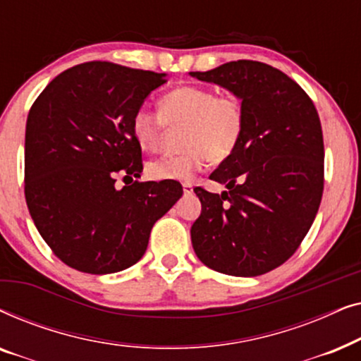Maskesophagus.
Segmentation results:
<instances>
[{
  "instance_id": "esophagus-1",
  "label": "esophagus",
  "mask_w": 361,
  "mask_h": 361,
  "mask_svg": "<svg viewBox=\"0 0 361 361\" xmlns=\"http://www.w3.org/2000/svg\"><path fill=\"white\" fill-rule=\"evenodd\" d=\"M182 190H184L185 195H190L194 189H192V184H182Z\"/></svg>"
}]
</instances>
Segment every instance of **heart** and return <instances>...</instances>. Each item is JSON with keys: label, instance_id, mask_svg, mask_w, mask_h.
<instances>
[{"label": "heart", "instance_id": "obj_1", "mask_svg": "<svg viewBox=\"0 0 361 361\" xmlns=\"http://www.w3.org/2000/svg\"><path fill=\"white\" fill-rule=\"evenodd\" d=\"M184 125L185 151L151 161L146 167L151 179L190 182L210 159H228L245 133L243 105L236 97L219 95L209 87H177L161 98L159 113L147 106L137 108L131 118V133L140 147L154 151L166 126Z\"/></svg>", "mask_w": 361, "mask_h": 361}]
</instances>
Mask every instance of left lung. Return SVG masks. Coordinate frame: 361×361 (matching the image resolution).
<instances>
[{
	"label": "left lung",
	"instance_id": "1",
	"mask_svg": "<svg viewBox=\"0 0 361 361\" xmlns=\"http://www.w3.org/2000/svg\"><path fill=\"white\" fill-rule=\"evenodd\" d=\"M190 77L241 100L245 133L210 174L228 190L195 187L194 251L210 269L253 278L288 261L307 235L324 190V137L314 103L284 72L256 61L226 62Z\"/></svg>",
	"mask_w": 361,
	"mask_h": 361
}]
</instances>
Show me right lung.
I'll return each mask as SVG.
<instances>
[{
    "label": "right lung",
    "instance_id": "add662e5",
    "mask_svg": "<svg viewBox=\"0 0 361 361\" xmlns=\"http://www.w3.org/2000/svg\"><path fill=\"white\" fill-rule=\"evenodd\" d=\"M166 73L87 62L57 75L31 106L24 141V194L44 241L71 268L118 273L137 263L152 225L182 197L176 180L141 177L131 118Z\"/></svg>",
    "mask_w": 361,
    "mask_h": 361
}]
</instances>
